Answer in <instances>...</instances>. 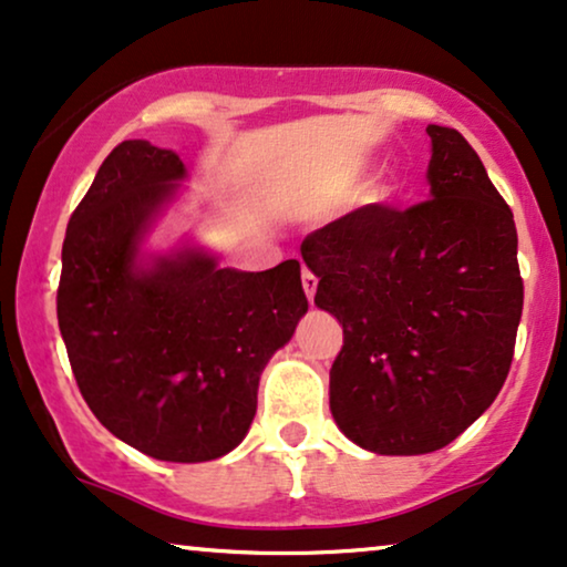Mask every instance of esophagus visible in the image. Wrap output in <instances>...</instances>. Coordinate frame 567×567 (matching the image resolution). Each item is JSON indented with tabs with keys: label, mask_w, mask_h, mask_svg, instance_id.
Segmentation results:
<instances>
[{
	"label": "esophagus",
	"mask_w": 567,
	"mask_h": 567,
	"mask_svg": "<svg viewBox=\"0 0 567 567\" xmlns=\"http://www.w3.org/2000/svg\"><path fill=\"white\" fill-rule=\"evenodd\" d=\"M316 285H319V279H316L313 271L303 269V290H306V296H308V300H311V303H313V296H316Z\"/></svg>",
	"instance_id": "34e87169"
}]
</instances>
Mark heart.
Listing matches in <instances>:
<instances>
[{
  "label": "heart",
  "instance_id": "heart-1",
  "mask_svg": "<svg viewBox=\"0 0 567 567\" xmlns=\"http://www.w3.org/2000/svg\"><path fill=\"white\" fill-rule=\"evenodd\" d=\"M394 194H396L394 181H391L389 176H379V178H373L371 184L362 186L358 199H360V205H365V207H386L389 202L394 199Z\"/></svg>",
  "mask_w": 567,
  "mask_h": 567
}]
</instances>
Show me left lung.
Segmentation results:
<instances>
[{
	"mask_svg": "<svg viewBox=\"0 0 567 567\" xmlns=\"http://www.w3.org/2000/svg\"><path fill=\"white\" fill-rule=\"evenodd\" d=\"M427 134V202L360 207L300 246L344 329L329 410L381 456L449 446L495 402L524 308L511 207L462 134Z\"/></svg>",
	"mask_w": 567,
	"mask_h": 567,
	"instance_id": "obj_1",
	"label": "left lung"
}]
</instances>
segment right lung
<instances>
[{"mask_svg": "<svg viewBox=\"0 0 567 567\" xmlns=\"http://www.w3.org/2000/svg\"><path fill=\"white\" fill-rule=\"evenodd\" d=\"M184 181L176 150L113 147L66 225L56 316L101 425L161 462L199 464L246 437L264 368L308 300L296 259L240 271L188 233L150 246Z\"/></svg>", "mask_w": 567, "mask_h": 567, "instance_id": "right-lung-1", "label": "right lung"}]
</instances>
